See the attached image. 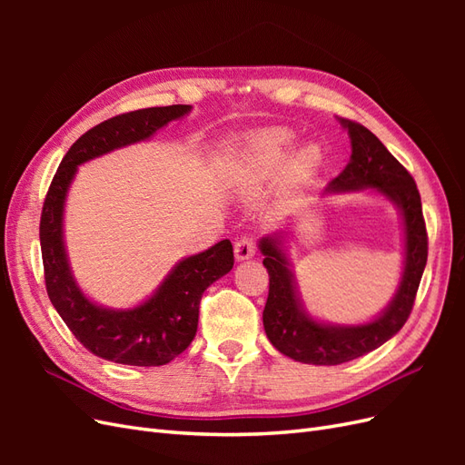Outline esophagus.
<instances>
[{
	"label": "esophagus",
	"instance_id": "34e87169",
	"mask_svg": "<svg viewBox=\"0 0 465 465\" xmlns=\"http://www.w3.org/2000/svg\"><path fill=\"white\" fill-rule=\"evenodd\" d=\"M254 254H256V244H254V241H252V238L244 236V238H241V241L234 244V258L238 262L250 260Z\"/></svg>",
	"mask_w": 465,
	"mask_h": 465
}]
</instances>
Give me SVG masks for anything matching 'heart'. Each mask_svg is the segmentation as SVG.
I'll use <instances>...</instances> for the list:
<instances>
[{"label": "heart", "instance_id": "obj_1", "mask_svg": "<svg viewBox=\"0 0 465 465\" xmlns=\"http://www.w3.org/2000/svg\"><path fill=\"white\" fill-rule=\"evenodd\" d=\"M294 143V134L285 128H267L244 139L238 151L234 176L241 186H256L272 178ZM320 149L312 143L294 149L287 161V174L292 180L306 178L320 164Z\"/></svg>", "mask_w": 465, "mask_h": 465}]
</instances>
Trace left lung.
I'll list each match as a JSON object with an SVG mask.
<instances>
[{
  "mask_svg": "<svg viewBox=\"0 0 465 465\" xmlns=\"http://www.w3.org/2000/svg\"><path fill=\"white\" fill-rule=\"evenodd\" d=\"M351 139L347 166L326 192H372L400 211L403 224V267L396 292L382 312L362 323H331L306 311L289 260L285 231L260 238L258 248L270 273V294L263 308V328L272 345L299 362L341 364L384 345L411 314L415 294L427 265V229L415 180L384 143L364 125L337 118Z\"/></svg>",
  "mask_w": 465,
  "mask_h": 465,
  "instance_id": "8db88e82",
  "label": "left lung"
}]
</instances>
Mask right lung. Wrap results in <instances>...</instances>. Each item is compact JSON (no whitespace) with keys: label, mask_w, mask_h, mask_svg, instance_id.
<instances>
[{"label":"right lung","mask_w":465,"mask_h":465,"mask_svg":"<svg viewBox=\"0 0 465 465\" xmlns=\"http://www.w3.org/2000/svg\"><path fill=\"white\" fill-rule=\"evenodd\" d=\"M192 112L190 104L128 112L94 125L65 153L40 217V248L48 297L77 341L93 355L132 367H161L192 343L198 331L203 291L232 270L231 241L182 258L151 297L132 308H108L89 299L69 263L64 213L77 168L93 159L139 142Z\"/></svg>","instance_id":"obj_1"}]
</instances>
